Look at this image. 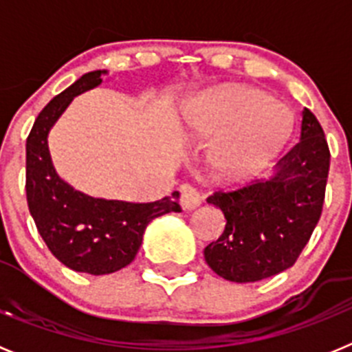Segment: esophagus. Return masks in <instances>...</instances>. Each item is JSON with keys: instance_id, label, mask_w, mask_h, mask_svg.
Returning <instances> with one entry per match:
<instances>
[{"instance_id": "obj_1", "label": "esophagus", "mask_w": 352, "mask_h": 352, "mask_svg": "<svg viewBox=\"0 0 352 352\" xmlns=\"http://www.w3.org/2000/svg\"><path fill=\"white\" fill-rule=\"evenodd\" d=\"M182 195H179V203H182L183 210H195L197 206H201L203 203V197L199 194V190L192 185H183L182 186Z\"/></svg>"}]
</instances>
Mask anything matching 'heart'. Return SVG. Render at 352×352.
<instances>
[{
  "label": "heart",
  "mask_w": 352,
  "mask_h": 352,
  "mask_svg": "<svg viewBox=\"0 0 352 352\" xmlns=\"http://www.w3.org/2000/svg\"><path fill=\"white\" fill-rule=\"evenodd\" d=\"M213 153L217 169L229 178H243L259 169L291 133V114L272 104L270 95L254 88L220 93L211 116L204 121L208 135H219L236 125Z\"/></svg>",
  "instance_id": "heart-1"
}]
</instances>
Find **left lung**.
<instances>
[{
  "label": "left lung",
  "instance_id": "obj_1",
  "mask_svg": "<svg viewBox=\"0 0 352 352\" xmlns=\"http://www.w3.org/2000/svg\"><path fill=\"white\" fill-rule=\"evenodd\" d=\"M329 148L321 123L303 111L300 141L276 162L268 179L214 190L226 229L204 248V259L226 280L257 282L291 268L321 219Z\"/></svg>",
  "mask_w": 352,
  "mask_h": 352
}]
</instances>
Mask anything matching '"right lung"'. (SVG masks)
Segmentation results:
<instances>
[{
	"label": "right lung",
	"instance_id": "right-lung-1",
	"mask_svg": "<svg viewBox=\"0 0 352 352\" xmlns=\"http://www.w3.org/2000/svg\"><path fill=\"white\" fill-rule=\"evenodd\" d=\"M105 70L84 74L54 96L35 120L26 141L28 208L56 259L74 272L107 275L135 259L149 222L176 211L179 194L155 203L96 199L76 190L58 176L49 153L47 135L74 96L102 82Z\"/></svg>",
	"mask_w": 352,
	"mask_h": 352
}]
</instances>
